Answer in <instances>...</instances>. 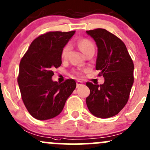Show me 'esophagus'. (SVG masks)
<instances>
[{"label":"esophagus","instance_id":"1","mask_svg":"<svg viewBox=\"0 0 150 150\" xmlns=\"http://www.w3.org/2000/svg\"><path fill=\"white\" fill-rule=\"evenodd\" d=\"M82 85H83V83H82L81 81H80V80H78V81H77V83H76V86H77V88H79V87L81 86Z\"/></svg>","mask_w":150,"mask_h":150}]
</instances>
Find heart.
Returning <instances> with one entry per match:
<instances>
[{"instance_id":"heart-1","label":"heart","mask_w":150,"mask_h":150,"mask_svg":"<svg viewBox=\"0 0 150 150\" xmlns=\"http://www.w3.org/2000/svg\"><path fill=\"white\" fill-rule=\"evenodd\" d=\"M78 46L80 47V50L83 52L84 54H86L88 51L91 50H95V47H94L93 42L90 41L88 39H81L79 40ZM70 50V45L67 44L63 47L61 52V56L63 59L67 58V55H68L69 52ZM79 74V72H77Z\"/></svg>"}]
</instances>
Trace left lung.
Masks as SVG:
<instances>
[{"mask_svg": "<svg viewBox=\"0 0 150 150\" xmlns=\"http://www.w3.org/2000/svg\"><path fill=\"white\" fill-rule=\"evenodd\" d=\"M86 33L98 47L95 67L105 79L103 85L86 83L90 90L86 104L95 117L109 118L118 114L127 103L134 83V64L119 38L103 28Z\"/></svg>", "mask_w": 150, "mask_h": 150, "instance_id": "1", "label": "left lung"}]
</instances>
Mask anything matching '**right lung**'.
I'll return each instance as SVG.
<instances>
[{
  "instance_id": "add662e5",
  "label": "right lung",
  "mask_w": 150,
  "mask_h": 150,
  "mask_svg": "<svg viewBox=\"0 0 150 150\" xmlns=\"http://www.w3.org/2000/svg\"><path fill=\"white\" fill-rule=\"evenodd\" d=\"M75 33L55 31L41 35L21 59L18 83L25 106L35 119L46 120L57 116L76 88L73 79L62 83L52 80V70L62 64V49Z\"/></svg>"
}]
</instances>
